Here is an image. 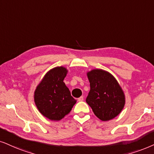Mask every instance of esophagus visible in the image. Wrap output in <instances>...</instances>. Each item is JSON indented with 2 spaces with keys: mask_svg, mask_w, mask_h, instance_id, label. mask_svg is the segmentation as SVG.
<instances>
[{
  "mask_svg": "<svg viewBox=\"0 0 154 154\" xmlns=\"http://www.w3.org/2000/svg\"><path fill=\"white\" fill-rule=\"evenodd\" d=\"M84 100V97H80L79 98H78V101L79 102H82Z\"/></svg>",
  "mask_w": 154,
  "mask_h": 154,
  "instance_id": "34e87169",
  "label": "esophagus"
}]
</instances>
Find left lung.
Here are the masks:
<instances>
[{
	"label": "left lung",
	"mask_w": 154,
	"mask_h": 154,
	"mask_svg": "<svg viewBox=\"0 0 154 154\" xmlns=\"http://www.w3.org/2000/svg\"><path fill=\"white\" fill-rule=\"evenodd\" d=\"M90 91L86 102L100 120L106 122L120 114L126 102L125 94L115 77L109 72L94 69L87 72Z\"/></svg>",
	"instance_id": "1"
}]
</instances>
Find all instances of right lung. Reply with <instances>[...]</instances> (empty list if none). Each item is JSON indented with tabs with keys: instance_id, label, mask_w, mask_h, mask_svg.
<instances>
[{
	"instance_id": "obj_1",
	"label": "right lung",
	"mask_w": 154,
	"mask_h": 154,
	"mask_svg": "<svg viewBox=\"0 0 154 154\" xmlns=\"http://www.w3.org/2000/svg\"><path fill=\"white\" fill-rule=\"evenodd\" d=\"M68 70L55 67L44 75L34 91V102L40 114L52 121H60L67 115L77 102L64 82Z\"/></svg>"
}]
</instances>
